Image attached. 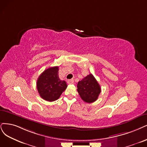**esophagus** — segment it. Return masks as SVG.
<instances>
[{"label": "esophagus", "mask_w": 147, "mask_h": 147, "mask_svg": "<svg viewBox=\"0 0 147 147\" xmlns=\"http://www.w3.org/2000/svg\"><path fill=\"white\" fill-rule=\"evenodd\" d=\"M67 83L68 84H72L74 83V80L73 79H70V80H68L67 81Z\"/></svg>", "instance_id": "1"}]
</instances>
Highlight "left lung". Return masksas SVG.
<instances>
[{
  "mask_svg": "<svg viewBox=\"0 0 147 147\" xmlns=\"http://www.w3.org/2000/svg\"><path fill=\"white\" fill-rule=\"evenodd\" d=\"M77 87L81 99L88 104L95 102L101 91L100 85L92 74L79 81Z\"/></svg>",
  "mask_w": 147,
  "mask_h": 147,
  "instance_id": "1",
  "label": "left lung"
}]
</instances>
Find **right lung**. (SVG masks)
<instances>
[{
  "mask_svg": "<svg viewBox=\"0 0 147 147\" xmlns=\"http://www.w3.org/2000/svg\"><path fill=\"white\" fill-rule=\"evenodd\" d=\"M67 85L59 77V67H50L45 69L37 80V89L43 99L48 102L57 100Z\"/></svg>",
  "mask_w": 147,
  "mask_h": 147,
  "instance_id": "obj_1",
  "label": "right lung"
}]
</instances>
